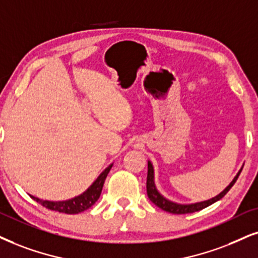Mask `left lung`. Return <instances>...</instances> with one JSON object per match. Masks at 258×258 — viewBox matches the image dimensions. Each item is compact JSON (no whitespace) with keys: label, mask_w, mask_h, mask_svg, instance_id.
Listing matches in <instances>:
<instances>
[{"label":"left lung","mask_w":258,"mask_h":258,"mask_svg":"<svg viewBox=\"0 0 258 258\" xmlns=\"http://www.w3.org/2000/svg\"><path fill=\"white\" fill-rule=\"evenodd\" d=\"M243 167L240 168V170L237 172V175L234 176L233 180L230 182V184L227 185L226 188L224 189L221 193H219L217 197L208 199V200L200 201V202H193V204H178V202L171 201L167 199L165 197L159 193L157 187H156L155 183V169H153V165L151 161H148V180H146V191H148V197L150 200H151L156 206L162 208L163 211L169 212V213L172 214H185V213H193V212H198L204 210L210 206V205L214 204L218 200H220L221 198L225 197V194L230 190L231 187L236 183L238 176H239L240 171H242Z\"/></svg>","instance_id":"left-lung-1"}]
</instances>
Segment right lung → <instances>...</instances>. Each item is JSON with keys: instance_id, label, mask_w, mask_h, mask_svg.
Returning a JSON list of instances; mask_svg holds the SVG:
<instances>
[{"instance_id": "right-lung-1", "label": "right lung", "mask_w": 258, "mask_h": 258, "mask_svg": "<svg viewBox=\"0 0 258 258\" xmlns=\"http://www.w3.org/2000/svg\"><path fill=\"white\" fill-rule=\"evenodd\" d=\"M112 167H113V163L112 164H109L105 170L97 176L96 180L91 183L90 187L88 188L86 191H83L82 194L77 195V197H75L73 199H69V200H63V201L42 200V199L33 197V195H31V198L37 202H39L40 205H42L44 207L48 208V210L57 211V212H60V213H67V214L81 213V212L90 208L97 200H99L101 191H102L103 183H105L107 175H108V172L110 169H112Z\"/></svg>"}]
</instances>
